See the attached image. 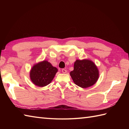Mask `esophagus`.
<instances>
[{
	"instance_id": "34e87169",
	"label": "esophagus",
	"mask_w": 129,
	"mask_h": 129,
	"mask_svg": "<svg viewBox=\"0 0 129 129\" xmlns=\"http://www.w3.org/2000/svg\"><path fill=\"white\" fill-rule=\"evenodd\" d=\"M61 71H62V73H66L67 72V70H66V69H62Z\"/></svg>"
}]
</instances>
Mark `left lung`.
I'll list each match as a JSON object with an SVG mask.
<instances>
[{
	"mask_svg": "<svg viewBox=\"0 0 129 129\" xmlns=\"http://www.w3.org/2000/svg\"><path fill=\"white\" fill-rule=\"evenodd\" d=\"M70 75L76 85L86 88L96 83L99 73L97 67L90 60H76L74 65V70Z\"/></svg>",
	"mask_w": 129,
	"mask_h": 129,
	"instance_id": "obj_1",
	"label": "left lung"
}]
</instances>
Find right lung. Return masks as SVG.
<instances>
[{
  "label": "right lung",
  "mask_w": 129,
  "mask_h": 129,
  "mask_svg": "<svg viewBox=\"0 0 129 129\" xmlns=\"http://www.w3.org/2000/svg\"><path fill=\"white\" fill-rule=\"evenodd\" d=\"M57 69L52 66L46 60L35 64L30 72V78L33 83L39 87L48 85L53 80Z\"/></svg>",
  "instance_id": "add662e5"
}]
</instances>
